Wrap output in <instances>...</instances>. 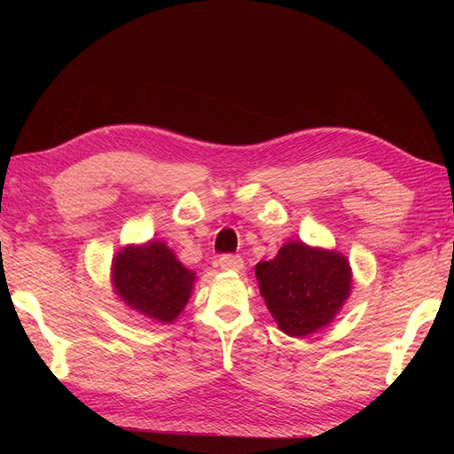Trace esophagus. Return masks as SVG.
I'll use <instances>...</instances> for the list:
<instances>
[{"mask_svg":"<svg viewBox=\"0 0 454 454\" xmlns=\"http://www.w3.org/2000/svg\"><path fill=\"white\" fill-rule=\"evenodd\" d=\"M219 267H222L223 270H231V272H240L244 269V261L240 255H232V254H227V255H222L219 257Z\"/></svg>","mask_w":454,"mask_h":454,"instance_id":"34e87169","label":"esophagus"}]
</instances>
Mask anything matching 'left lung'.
I'll use <instances>...</instances> for the list:
<instances>
[{
  "mask_svg": "<svg viewBox=\"0 0 454 454\" xmlns=\"http://www.w3.org/2000/svg\"><path fill=\"white\" fill-rule=\"evenodd\" d=\"M259 294L280 332L303 339L329 325L352 292V269L337 250L286 242L255 265Z\"/></svg>",
  "mask_w": 454,
  "mask_h": 454,
  "instance_id": "left-lung-1",
  "label": "left lung"
}]
</instances>
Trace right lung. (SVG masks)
<instances>
[{"label":"right lung","instance_id":"obj_1","mask_svg":"<svg viewBox=\"0 0 454 454\" xmlns=\"http://www.w3.org/2000/svg\"><path fill=\"white\" fill-rule=\"evenodd\" d=\"M109 278L129 309L155 324H172L193 294L197 274L162 240H147L122 246L112 259Z\"/></svg>","mask_w":454,"mask_h":454}]
</instances>
